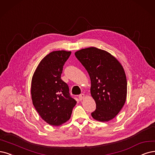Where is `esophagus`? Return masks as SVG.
<instances>
[{
    "instance_id": "1",
    "label": "esophagus",
    "mask_w": 155,
    "mask_h": 155,
    "mask_svg": "<svg viewBox=\"0 0 155 155\" xmlns=\"http://www.w3.org/2000/svg\"><path fill=\"white\" fill-rule=\"evenodd\" d=\"M84 97H85L84 94H81L78 96V98H79L80 100H83L84 98Z\"/></svg>"
}]
</instances>
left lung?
Wrapping results in <instances>:
<instances>
[{
    "instance_id": "8db88e82",
    "label": "left lung",
    "mask_w": 155,
    "mask_h": 155,
    "mask_svg": "<svg viewBox=\"0 0 155 155\" xmlns=\"http://www.w3.org/2000/svg\"><path fill=\"white\" fill-rule=\"evenodd\" d=\"M91 78V94L96 102L92 117L108 121L121 110L127 98V81L124 69L110 54L95 47L74 54Z\"/></svg>"
}]
</instances>
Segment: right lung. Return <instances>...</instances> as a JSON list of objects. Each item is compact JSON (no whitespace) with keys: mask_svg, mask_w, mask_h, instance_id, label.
<instances>
[{"mask_svg":"<svg viewBox=\"0 0 155 155\" xmlns=\"http://www.w3.org/2000/svg\"><path fill=\"white\" fill-rule=\"evenodd\" d=\"M70 55L71 51L64 50L50 52L39 62L32 78V104L50 125L59 126L68 121L77 104L68 84L61 78L63 66Z\"/></svg>","mask_w":155,"mask_h":155,"instance_id":"right-lung-1","label":"right lung"}]
</instances>
